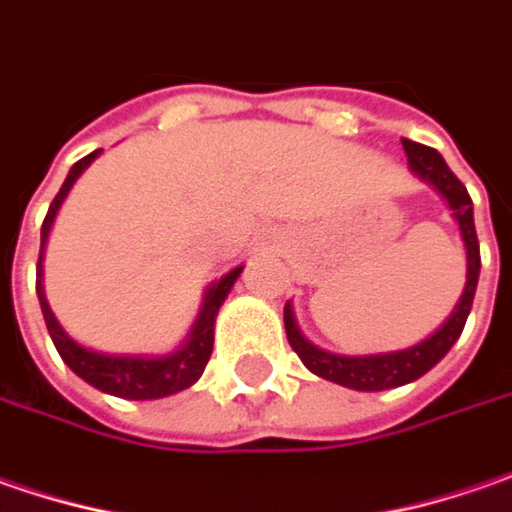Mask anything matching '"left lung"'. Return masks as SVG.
<instances>
[{
  "mask_svg": "<svg viewBox=\"0 0 512 512\" xmlns=\"http://www.w3.org/2000/svg\"><path fill=\"white\" fill-rule=\"evenodd\" d=\"M401 143H404L407 163H410L412 171L447 200L450 212L456 217L464 249H467V283H464V292L458 298L453 315L444 321L441 329H435L427 341L407 346V349H398V352H378V355H338V352H326L321 346L309 344L298 329L292 303H286L283 306L286 338H289V346L298 352L303 367L315 372L318 378H326V381L341 384V387L358 389V392H381V389L404 387L415 378H421L424 372H430L458 341V335H461V329L467 323V315L473 309L478 272H481L476 223H473V200L464 189V183L447 168L444 157L435 148L412 143V140H401Z\"/></svg>",
  "mask_w": 512,
  "mask_h": 512,
  "instance_id": "1",
  "label": "left lung"
}]
</instances>
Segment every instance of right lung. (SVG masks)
Returning <instances> with one entry per match:
<instances>
[{"mask_svg":"<svg viewBox=\"0 0 512 512\" xmlns=\"http://www.w3.org/2000/svg\"><path fill=\"white\" fill-rule=\"evenodd\" d=\"M102 148L91 151L88 157H82L74 168L68 171L62 189L54 197L51 209L45 214V223H42V246H39V263H36V295H39V306H42V318L45 326L51 332V341H54L56 352L62 355V361L77 372L79 378L91 387H97L100 392L108 395H117V398H128V401H151V398H166L174 392H183L189 389L209 364L214 346V318L223 306L226 295L232 292L234 280L240 278L243 266L232 269L229 275L212 283L203 295V306H200V315L191 326L189 338L177 346L174 352L168 355H105L97 349H85L77 344L54 318L48 300H45V289H42V255H45V243H48V234L54 226V217L62 206V200L68 197L71 186L77 183V177L97 160Z\"/></svg>","mask_w":512,"mask_h":512,"instance_id":"obj_1","label":"right lung"}]
</instances>
